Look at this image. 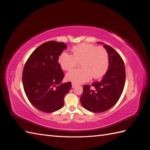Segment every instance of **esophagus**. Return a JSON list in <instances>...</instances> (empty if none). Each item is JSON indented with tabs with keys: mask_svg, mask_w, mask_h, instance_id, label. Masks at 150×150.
I'll return each instance as SVG.
<instances>
[{
	"mask_svg": "<svg viewBox=\"0 0 150 150\" xmlns=\"http://www.w3.org/2000/svg\"><path fill=\"white\" fill-rule=\"evenodd\" d=\"M76 84H74V83H72V88H75V87H76Z\"/></svg>",
	"mask_w": 150,
	"mask_h": 150,
	"instance_id": "obj_1",
	"label": "esophagus"
}]
</instances>
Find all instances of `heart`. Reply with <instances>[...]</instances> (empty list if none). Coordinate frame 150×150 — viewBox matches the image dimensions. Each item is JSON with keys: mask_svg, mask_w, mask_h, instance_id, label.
Returning a JSON list of instances; mask_svg holds the SVG:
<instances>
[{"mask_svg": "<svg viewBox=\"0 0 150 150\" xmlns=\"http://www.w3.org/2000/svg\"><path fill=\"white\" fill-rule=\"evenodd\" d=\"M72 54L62 52L58 62L62 69L69 71L80 62L82 68L67 72L66 79L74 84L87 82L92 78L99 79L106 73L109 67V54L103 46L82 43L72 47Z\"/></svg>", "mask_w": 150, "mask_h": 150, "instance_id": "obj_1", "label": "heart"}]
</instances>
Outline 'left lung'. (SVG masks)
Returning <instances> with one entry per match:
<instances>
[{
	"label": "left lung",
	"instance_id": "1",
	"mask_svg": "<svg viewBox=\"0 0 150 150\" xmlns=\"http://www.w3.org/2000/svg\"><path fill=\"white\" fill-rule=\"evenodd\" d=\"M103 46L109 54L108 69L100 81L91 86H83L80 98L82 106L93 112H104L114 106L122 93L126 81L125 66L121 57L111 46Z\"/></svg>",
	"mask_w": 150,
	"mask_h": 150
}]
</instances>
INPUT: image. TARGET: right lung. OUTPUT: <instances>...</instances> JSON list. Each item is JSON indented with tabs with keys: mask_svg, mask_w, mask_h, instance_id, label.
Listing matches in <instances>:
<instances>
[{
	"mask_svg": "<svg viewBox=\"0 0 150 150\" xmlns=\"http://www.w3.org/2000/svg\"><path fill=\"white\" fill-rule=\"evenodd\" d=\"M67 46L51 40L36 48L26 61L22 83L29 101L45 112L57 111L64 106V98L71 89V83L59 84L64 74L58 58Z\"/></svg>",
	"mask_w": 150,
	"mask_h": 150,
	"instance_id": "add662e5",
	"label": "right lung"
}]
</instances>
